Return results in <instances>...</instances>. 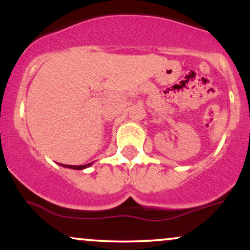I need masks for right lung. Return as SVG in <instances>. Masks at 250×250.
Returning <instances> with one entry per match:
<instances>
[{
    "mask_svg": "<svg viewBox=\"0 0 250 250\" xmlns=\"http://www.w3.org/2000/svg\"><path fill=\"white\" fill-rule=\"evenodd\" d=\"M93 165V162L91 163H88V165H83V166H70V165H61L62 167L64 168H70V169H76V170H82V169H85L88 168L89 166Z\"/></svg>",
    "mask_w": 250,
    "mask_h": 250,
    "instance_id": "right-lung-1",
    "label": "right lung"
}]
</instances>
